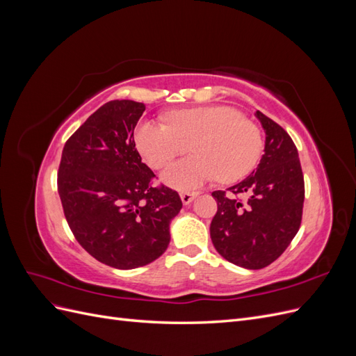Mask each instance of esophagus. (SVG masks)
Returning a JSON list of instances; mask_svg holds the SVG:
<instances>
[{
  "label": "esophagus",
  "instance_id": "obj_1",
  "mask_svg": "<svg viewBox=\"0 0 356 356\" xmlns=\"http://www.w3.org/2000/svg\"><path fill=\"white\" fill-rule=\"evenodd\" d=\"M196 196H197V193L184 191V193H181V200H182V203H184V204H188V203H191L193 200H195Z\"/></svg>",
  "mask_w": 356,
  "mask_h": 356
}]
</instances>
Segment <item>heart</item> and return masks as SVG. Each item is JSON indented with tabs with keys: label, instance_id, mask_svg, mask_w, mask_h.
<instances>
[{
	"label": "heart",
	"instance_id": "1",
	"mask_svg": "<svg viewBox=\"0 0 356 356\" xmlns=\"http://www.w3.org/2000/svg\"><path fill=\"white\" fill-rule=\"evenodd\" d=\"M168 124L144 120L135 144L152 168L168 165L190 144L191 154L161 172L160 179L177 190H193L220 177L232 182L250 174L263 152L258 127L230 106L207 105L168 114Z\"/></svg>",
	"mask_w": 356,
	"mask_h": 356
}]
</instances>
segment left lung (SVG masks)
Listing matches in <instances>:
<instances>
[{"instance_id": "8db88e82", "label": "left lung", "mask_w": 356, "mask_h": 356, "mask_svg": "<svg viewBox=\"0 0 356 356\" xmlns=\"http://www.w3.org/2000/svg\"><path fill=\"white\" fill-rule=\"evenodd\" d=\"M255 117L266 134L264 154L252 174L229 187V193H212L218 211L209 227L218 254L251 270L273 263L286 250L300 229L305 202L303 172L293 139L261 111Z\"/></svg>"}]
</instances>
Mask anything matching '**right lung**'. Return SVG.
<instances>
[{
  "instance_id": "obj_1",
  "label": "right lung",
  "mask_w": 356,
  "mask_h": 356,
  "mask_svg": "<svg viewBox=\"0 0 356 356\" xmlns=\"http://www.w3.org/2000/svg\"><path fill=\"white\" fill-rule=\"evenodd\" d=\"M141 102L110 101L63 147L58 190L75 239L96 260L122 270L149 264L168 250L178 193L154 188L153 170L135 148Z\"/></svg>"
}]
</instances>
